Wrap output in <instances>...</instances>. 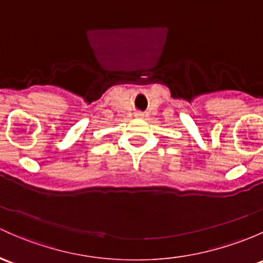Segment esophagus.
Wrapping results in <instances>:
<instances>
[{
    "mask_svg": "<svg viewBox=\"0 0 263 263\" xmlns=\"http://www.w3.org/2000/svg\"><path fill=\"white\" fill-rule=\"evenodd\" d=\"M135 117H137V118H143L144 114H143L142 111H137V112H135Z\"/></svg>",
    "mask_w": 263,
    "mask_h": 263,
    "instance_id": "obj_1",
    "label": "esophagus"
}]
</instances>
